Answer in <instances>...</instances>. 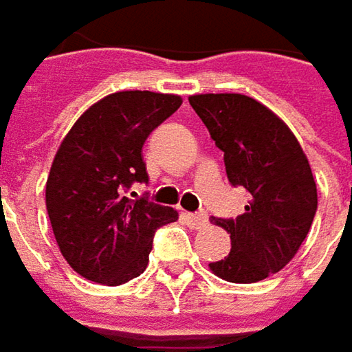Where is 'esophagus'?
I'll use <instances>...</instances> for the list:
<instances>
[{
	"instance_id": "obj_1",
	"label": "esophagus",
	"mask_w": 352,
	"mask_h": 352,
	"mask_svg": "<svg viewBox=\"0 0 352 352\" xmlns=\"http://www.w3.org/2000/svg\"><path fill=\"white\" fill-rule=\"evenodd\" d=\"M187 219L191 222L195 228H203L208 224V214H206L205 210H201V212H191V214H187Z\"/></svg>"
}]
</instances>
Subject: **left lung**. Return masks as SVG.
<instances>
[{
    "instance_id": "left-lung-1",
    "label": "left lung",
    "mask_w": 352,
    "mask_h": 352,
    "mask_svg": "<svg viewBox=\"0 0 352 352\" xmlns=\"http://www.w3.org/2000/svg\"><path fill=\"white\" fill-rule=\"evenodd\" d=\"M189 104L224 151L228 181L250 201L236 219H217L230 252L208 264L232 283H254L280 272L305 240L317 187L298 138L270 108L244 94H195Z\"/></svg>"
}]
</instances>
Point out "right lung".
Wrapping results in <instances>:
<instances>
[{
  "label": "right lung",
  "instance_id": "add662e5",
  "mask_svg": "<svg viewBox=\"0 0 352 352\" xmlns=\"http://www.w3.org/2000/svg\"><path fill=\"white\" fill-rule=\"evenodd\" d=\"M181 104L177 94L114 92L92 104L65 135L45 199L60 254L86 280L120 285L138 278L155 230L179 219L171 206L126 192L147 183L142 147Z\"/></svg>",
  "mask_w": 352,
  "mask_h": 352
}]
</instances>
